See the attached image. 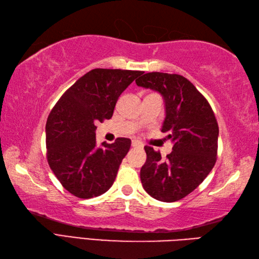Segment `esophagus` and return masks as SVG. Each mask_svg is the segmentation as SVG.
Returning a JSON list of instances; mask_svg holds the SVG:
<instances>
[{"label":"esophagus","instance_id":"1","mask_svg":"<svg viewBox=\"0 0 259 259\" xmlns=\"http://www.w3.org/2000/svg\"><path fill=\"white\" fill-rule=\"evenodd\" d=\"M131 145H133V147H135V148H141L142 147V144L138 140H133Z\"/></svg>","mask_w":259,"mask_h":259}]
</instances>
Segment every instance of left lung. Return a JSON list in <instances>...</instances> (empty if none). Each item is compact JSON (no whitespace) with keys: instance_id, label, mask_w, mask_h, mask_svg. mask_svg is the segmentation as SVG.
Returning a JSON list of instances; mask_svg holds the SVG:
<instances>
[{"instance_id":"left-lung-1","label":"left lung","mask_w":259,"mask_h":259,"mask_svg":"<svg viewBox=\"0 0 259 259\" xmlns=\"http://www.w3.org/2000/svg\"><path fill=\"white\" fill-rule=\"evenodd\" d=\"M136 83L163 97L166 118L161 131L174 142L166 160L152 147H145L147 160L140 170L141 184L157 200H180L205 180L216 163V117L207 99L183 75L149 72Z\"/></svg>"}]
</instances>
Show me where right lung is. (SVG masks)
I'll use <instances>...</instances> for the list:
<instances>
[{
    "label": "right lung",
    "mask_w": 259,
    "mask_h": 259,
    "mask_svg": "<svg viewBox=\"0 0 259 259\" xmlns=\"http://www.w3.org/2000/svg\"><path fill=\"white\" fill-rule=\"evenodd\" d=\"M142 71L93 69L75 81L48 117L47 158L58 180L73 196L89 199L108 191L131 140L97 147L96 123L110 119L115 103Z\"/></svg>",
    "instance_id": "obj_1"
}]
</instances>
